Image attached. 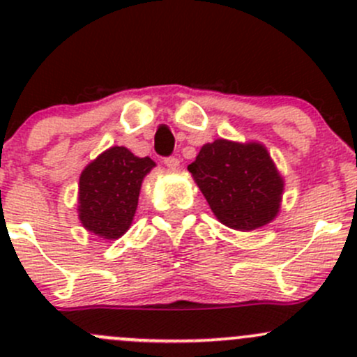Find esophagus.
Wrapping results in <instances>:
<instances>
[{
  "instance_id": "esophagus-1",
  "label": "esophagus",
  "mask_w": 357,
  "mask_h": 357,
  "mask_svg": "<svg viewBox=\"0 0 357 357\" xmlns=\"http://www.w3.org/2000/svg\"><path fill=\"white\" fill-rule=\"evenodd\" d=\"M164 164L167 165L171 171H176L179 167V158L178 157H165L164 158Z\"/></svg>"
}]
</instances>
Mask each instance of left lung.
I'll return each instance as SVG.
<instances>
[{
	"instance_id": "8db88e82",
	"label": "left lung",
	"mask_w": 357,
	"mask_h": 357,
	"mask_svg": "<svg viewBox=\"0 0 357 357\" xmlns=\"http://www.w3.org/2000/svg\"><path fill=\"white\" fill-rule=\"evenodd\" d=\"M222 225L240 231L261 228L278 214L283 179L259 143L215 139L188 165Z\"/></svg>"
}]
</instances>
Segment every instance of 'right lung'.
I'll return each instance as SVG.
<instances>
[{
	"label": "right lung",
	"instance_id": "1",
	"mask_svg": "<svg viewBox=\"0 0 357 357\" xmlns=\"http://www.w3.org/2000/svg\"><path fill=\"white\" fill-rule=\"evenodd\" d=\"M155 162L112 146L82 171L79 179V219L95 235L115 240L131 226L142 181Z\"/></svg>",
	"mask_w": 357,
	"mask_h": 357
}]
</instances>
